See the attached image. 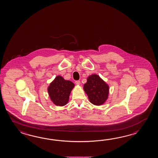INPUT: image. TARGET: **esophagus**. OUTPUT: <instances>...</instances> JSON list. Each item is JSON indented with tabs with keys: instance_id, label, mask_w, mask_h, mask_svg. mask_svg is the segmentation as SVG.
I'll return each mask as SVG.
<instances>
[{
	"instance_id": "34e87169",
	"label": "esophagus",
	"mask_w": 158,
	"mask_h": 158,
	"mask_svg": "<svg viewBox=\"0 0 158 158\" xmlns=\"http://www.w3.org/2000/svg\"><path fill=\"white\" fill-rule=\"evenodd\" d=\"M75 83L76 85H80L81 84L80 81H76V82H75Z\"/></svg>"
}]
</instances>
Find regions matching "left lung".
<instances>
[{"label":"left lung","instance_id":"obj_1","mask_svg":"<svg viewBox=\"0 0 158 158\" xmlns=\"http://www.w3.org/2000/svg\"><path fill=\"white\" fill-rule=\"evenodd\" d=\"M83 89L92 104L101 106L107 100L109 86L97 74L89 76L86 83L84 84Z\"/></svg>","mask_w":158,"mask_h":158}]
</instances>
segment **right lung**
<instances>
[{"label":"right lung","instance_id":"1","mask_svg":"<svg viewBox=\"0 0 158 158\" xmlns=\"http://www.w3.org/2000/svg\"><path fill=\"white\" fill-rule=\"evenodd\" d=\"M74 84L71 81L65 80L60 76H57L47 88L51 100L57 106H64L67 104L71 91Z\"/></svg>","mask_w":158,"mask_h":158}]
</instances>
